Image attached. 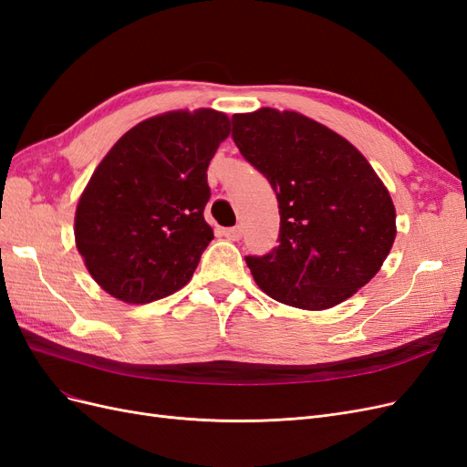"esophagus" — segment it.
Listing matches in <instances>:
<instances>
[{
    "label": "esophagus",
    "instance_id": "esophagus-1",
    "mask_svg": "<svg viewBox=\"0 0 467 467\" xmlns=\"http://www.w3.org/2000/svg\"><path fill=\"white\" fill-rule=\"evenodd\" d=\"M222 235L228 237L230 242H237V239L242 237V228H239V225H235V228H225L222 230Z\"/></svg>",
    "mask_w": 467,
    "mask_h": 467
}]
</instances>
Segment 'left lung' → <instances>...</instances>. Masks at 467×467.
Wrapping results in <instances>:
<instances>
[{"mask_svg": "<svg viewBox=\"0 0 467 467\" xmlns=\"http://www.w3.org/2000/svg\"><path fill=\"white\" fill-rule=\"evenodd\" d=\"M234 142L271 182L280 235L247 257L257 286L300 309L345 302L376 276L395 242V206L368 160L341 134L296 110L232 117Z\"/></svg>", "mask_w": 467, "mask_h": 467, "instance_id": "1", "label": "left lung"}]
</instances>
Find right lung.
Segmentation results:
<instances>
[{
    "mask_svg": "<svg viewBox=\"0 0 467 467\" xmlns=\"http://www.w3.org/2000/svg\"><path fill=\"white\" fill-rule=\"evenodd\" d=\"M230 136L214 109L169 110L138 122L83 189L76 247L112 298L148 304L181 290L214 239L204 220L206 169Z\"/></svg>",
    "mask_w": 467,
    "mask_h": 467,
    "instance_id": "1",
    "label": "right lung"
}]
</instances>
